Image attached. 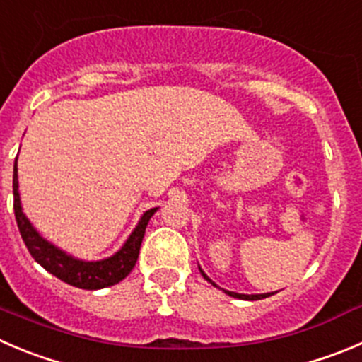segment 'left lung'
<instances>
[{
	"mask_svg": "<svg viewBox=\"0 0 362 362\" xmlns=\"http://www.w3.org/2000/svg\"><path fill=\"white\" fill-rule=\"evenodd\" d=\"M198 268H200V266H198ZM200 273L204 275V279L207 280V282H211L212 286H216V284L212 282L207 275H205L204 269L202 268H200ZM216 288H218V286H216ZM225 293H227L228 296H234V298H239V300H262V298H266V296H269V293H264V295H239V293H234V291H225Z\"/></svg>",
	"mask_w": 362,
	"mask_h": 362,
	"instance_id": "obj_1",
	"label": "left lung"
}]
</instances>
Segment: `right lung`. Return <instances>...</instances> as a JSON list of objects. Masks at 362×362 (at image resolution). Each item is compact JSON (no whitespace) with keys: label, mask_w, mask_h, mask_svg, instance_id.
Returning a JSON list of instances; mask_svg holds the SVG:
<instances>
[{"label":"right lung","mask_w":362,"mask_h":362,"mask_svg":"<svg viewBox=\"0 0 362 362\" xmlns=\"http://www.w3.org/2000/svg\"><path fill=\"white\" fill-rule=\"evenodd\" d=\"M13 212H16V221H18L19 232H21L26 248L46 272L55 275L57 279L64 280L69 286H74V288L103 289L121 282L134 269L137 257H139L141 243H143L148 221L157 212V207L144 212L130 238L121 246L119 252L114 253L112 257L103 259V261H80V259L67 255L66 252L46 241L28 221V218L23 212L21 198H19L18 158H16V164H13Z\"/></svg>","instance_id":"obj_1"}]
</instances>
